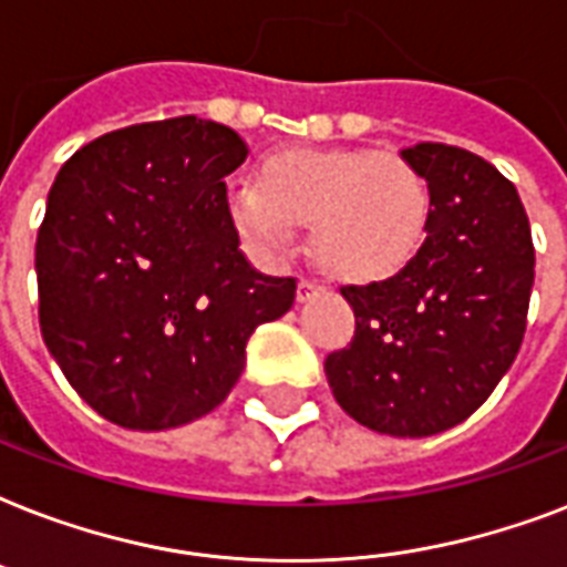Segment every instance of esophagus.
<instances>
[{"mask_svg":"<svg viewBox=\"0 0 567 567\" xmlns=\"http://www.w3.org/2000/svg\"><path fill=\"white\" fill-rule=\"evenodd\" d=\"M323 291V285L315 282V279H300V285H297V300L300 302H309L315 293Z\"/></svg>","mask_w":567,"mask_h":567,"instance_id":"obj_1","label":"esophagus"}]
</instances>
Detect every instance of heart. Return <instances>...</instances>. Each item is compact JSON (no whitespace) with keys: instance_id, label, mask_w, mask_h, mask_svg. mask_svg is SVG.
<instances>
[{"instance_id":"1","label":"heart","mask_w":567,"mask_h":567,"mask_svg":"<svg viewBox=\"0 0 567 567\" xmlns=\"http://www.w3.org/2000/svg\"><path fill=\"white\" fill-rule=\"evenodd\" d=\"M226 205L235 229L265 249H285L293 226H311L318 265L347 282L400 274L430 231L423 176L379 150L276 153L258 185H231Z\"/></svg>"}]
</instances>
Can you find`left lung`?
<instances>
[{
	"label": "left lung",
	"mask_w": 567,
	"mask_h": 567,
	"mask_svg": "<svg viewBox=\"0 0 567 567\" xmlns=\"http://www.w3.org/2000/svg\"><path fill=\"white\" fill-rule=\"evenodd\" d=\"M403 158L430 188L426 240L400 274L341 288L355 336L323 368L353 421L423 439L471 417L515 362L536 249L518 190L480 155L417 144Z\"/></svg>",
	"instance_id": "1"
}]
</instances>
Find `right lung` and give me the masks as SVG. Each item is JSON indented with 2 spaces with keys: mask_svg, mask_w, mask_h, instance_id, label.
I'll list each match as a JSON object with an SVG mask.
<instances>
[{
  "mask_svg": "<svg viewBox=\"0 0 567 567\" xmlns=\"http://www.w3.org/2000/svg\"><path fill=\"white\" fill-rule=\"evenodd\" d=\"M229 126L188 117L117 128L66 158L38 229V318L93 412L171 430L226 400L256 327L297 279L240 252L226 182L247 162Z\"/></svg>",
  "mask_w": 567,
  "mask_h": 567,
  "instance_id": "add662e5",
  "label": "right lung"
}]
</instances>
